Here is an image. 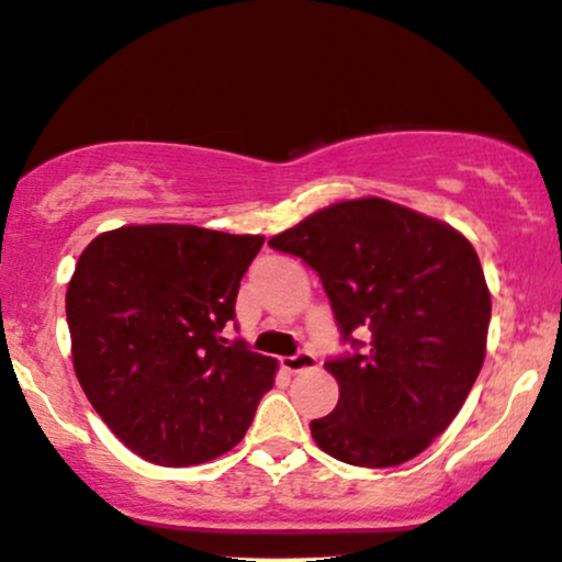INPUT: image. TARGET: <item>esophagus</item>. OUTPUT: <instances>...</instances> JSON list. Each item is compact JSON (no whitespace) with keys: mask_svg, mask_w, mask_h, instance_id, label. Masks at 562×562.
<instances>
[{"mask_svg":"<svg viewBox=\"0 0 562 562\" xmlns=\"http://www.w3.org/2000/svg\"><path fill=\"white\" fill-rule=\"evenodd\" d=\"M315 364H317V357L313 355V351H300V355L283 357V359H281V367H283V370H286V372L313 370Z\"/></svg>","mask_w":562,"mask_h":562,"instance_id":"1","label":"esophagus"}]
</instances>
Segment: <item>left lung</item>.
<instances>
[{"label": "left lung", "instance_id": "left-lung-1", "mask_svg": "<svg viewBox=\"0 0 562 562\" xmlns=\"http://www.w3.org/2000/svg\"><path fill=\"white\" fill-rule=\"evenodd\" d=\"M321 276L346 341L330 359L338 404L313 419L317 448L351 467H398L448 429L480 375L493 302L472 241L383 198L315 211L268 239Z\"/></svg>", "mask_w": 562, "mask_h": 562}]
</instances>
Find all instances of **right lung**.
Returning a JSON list of instances; mask_svg holds the SVG:
<instances>
[{
    "label": "right lung",
    "mask_w": 562,
    "mask_h": 562,
    "mask_svg": "<svg viewBox=\"0 0 562 562\" xmlns=\"http://www.w3.org/2000/svg\"><path fill=\"white\" fill-rule=\"evenodd\" d=\"M260 234L130 224L82 249L67 286L72 367L140 459L192 467L245 438L279 362L221 336Z\"/></svg>",
    "instance_id": "1"
}]
</instances>
